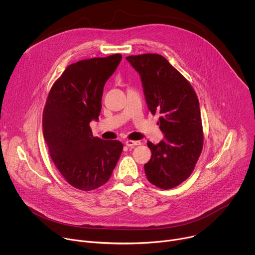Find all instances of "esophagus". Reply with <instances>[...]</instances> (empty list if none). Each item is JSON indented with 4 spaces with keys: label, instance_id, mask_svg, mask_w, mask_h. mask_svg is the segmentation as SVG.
Masks as SVG:
<instances>
[{
    "label": "esophagus",
    "instance_id": "esophagus-1",
    "mask_svg": "<svg viewBox=\"0 0 255 255\" xmlns=\"http://www.w3.org/2000/svg\"><path fill=\"white\" fill-rule=\"evenodd\" d=\"M125 144L127 145L128 147H135V146H137V145H140L141 144V142L140 141H133V140H127L126 142H125Z\"/></svg>",
    "mask_w": 255,
    "mask_h": 255
}]
</instances>
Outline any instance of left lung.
Listing matches in <instances>:
<instances>
[{
    "mask_svg": "<svg viewBox=\"0 0 255 255\" xmlns=\"http://www.w3.org/2000/svg\"><path fill=\"white\" fill-rule=\"evenodd\" d=\"M126 59L138 72L149 111L160 115L164 139L148 141L150 160L144 164L152 185L168 190L185 181L201 155L204 134L200 104L196 92L185 77L162 55L145 53Z\"/></svg>",
    "mask_w": 255,
    "mask_h": 255,
    "instance_id": "1",
    "label": "left lung"
}]
</instances>
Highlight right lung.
Listing matches in <instances>:
<instances>
[{
	"label": "right lung",
	"mask_w": 255,
	"mask_h": 255,
	"mask_svg": "<svg viewBox=\"0 0 255 255\" xmlns=\"http://www.w3.org/2000/svg\"><path fill=\"white\" fill-rule=\"evenodd\" d=\"M121 54L80 60L68 65L53 84L42 116L50 157L67 183L81 191L105 185L118 162L123 144L93 136L104 86L116 70Z\"/></svg>",
	"instance_id": "obj_1"
}]
</instances>
